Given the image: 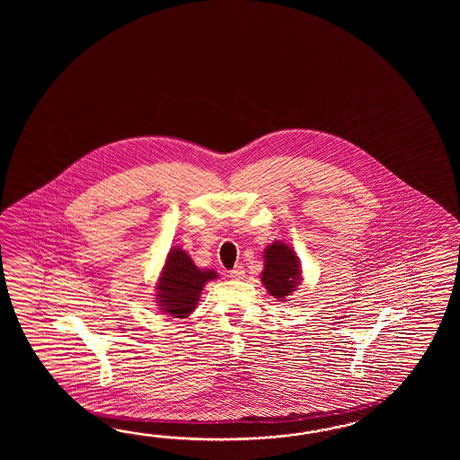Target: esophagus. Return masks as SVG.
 Instances as JSON below:
<instances>
[{
    "instance_id": "obj_1",
    "label": "esophagus",
    "mask_w": 460,
    "mask_h": 460,
    "mask_svg": "<svg viewBox=\"0 0 460 460\" xmlns=\"http://www.w3.org/2000/svg\"><path fill=\"white\" fill-rule=\"evenodd\" d=\"M230 278H232V279H243V278H244L243 266H236V268H234V270H232V271H230Z\"/></svg>"
}]
</instances>
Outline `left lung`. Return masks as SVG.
I'll return each instance as SVG.
<instances>
[{"label": "left lung", "instance_id": "8db88e82", "mask_svg": "<svg viewBox=\"0 0 460 460\" xmlns=\"http://www.w3.org/2000/svg\"><path fill=\"white\" fill-rule=\"evenodd\" d=\"M264 288L276 299L284 301L301 283L299 260L289 244L274 242L264 250Z\"/></svg>", "mask_w": 460, "mask_h": 460}]
</instances>
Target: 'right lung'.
I'll use <instances>...</instances> for the list:
<instances>
[{
	"instance_id": "obj_1",
	"label": "right lung",
	"mask_w": 460,
	"mask_h": 460,
	"mask_svg": "<svg viewBox=\"0 0 460 460\" xmlns=\"http://www.w3.org/2000/svg\"><path fill=\"white\" fill-rule=\"evenodd\" d=\"M217 276L212 270H199L184 250L172 248L156 284L161 311L176 319H186L194 313L207 281L216 279Z\"/></svg>"
}]
</instances>
